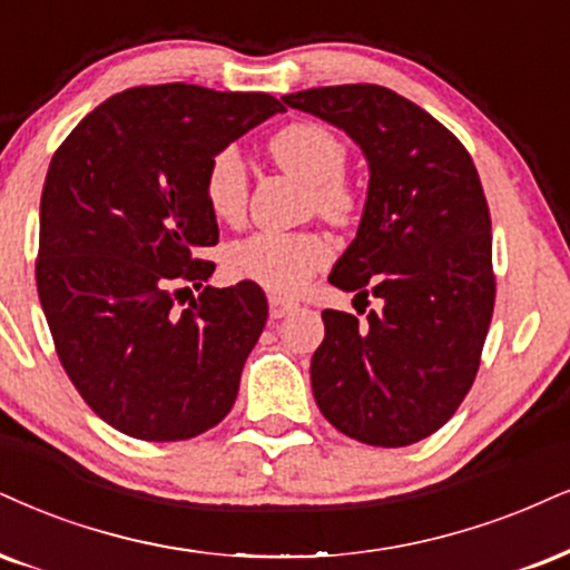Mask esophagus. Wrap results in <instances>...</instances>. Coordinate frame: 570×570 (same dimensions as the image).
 Segmentation results:
<instances>
[{
    "mask_svg": "<svg viewBox=\"0 0 570 570\" xmlns=\"http://www.w3.org/2000/svg\"><path fill=\"white\" fill-rule=\"evenodd\" d=\"M298 301L293 298H283V296H269V317L272 320H283L285 314L296 312Z\"/></svg>",
    "mask_w": 570,
    "mask_h": 570,
    "instance_id": "1",
    "label": "esophagus"
}]
</instances>
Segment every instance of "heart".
Wrapping results in <instances>:
<instances>
[{
	"instance_id": "heart-1",
	"label": "heart",
	"mask_w": 570,
	"mask_h": 570,
	"mask_svg": "<svg viewBox=\"0 0 570 570\" xmlns=\"http://www.w3.org/2000/svg\"><path fill=\"white\" fill-rule=\"evenodd\" d=\"M274 164L308 185V203L327 222L346 224L360 210V189L343 168L348 147L338 131L317 121H296L266 145ZM248 168L235 147H222L203 174V198L219 222L240 224L248 210ZM333 256L327 237L317 232H256L229 245L227 272L235 279L256 283L277 296H291L308 283Z\"/></svg>"
}]
</instances>
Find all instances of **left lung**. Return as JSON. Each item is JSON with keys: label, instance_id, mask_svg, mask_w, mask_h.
<instances>
[{"label": "left lung", "instance_id": "1", "mask_svg": "<svg viewBox=\"0 0 570 570\" xmlns=\"http://www.w3.org/2000/svg\"><path fill=\"white\" fill-rule=\"evenodd\" d=\"M283 102L338 126L370 160L360 232L330 283L356 298L372 293L383 306L367 322L322 312L314 399L348 439L417 444L468 396L494 314L491 216L479 171L444 124L377 83L306 89Z\"/></svg>", "mask_w": 570, "mask_h": 570}]
</instances>
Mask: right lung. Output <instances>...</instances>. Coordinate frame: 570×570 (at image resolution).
I'll return each mask as SVG.
<instances>
[{
    "mask_svg": "<svg viewBox=\"0 0 570 570\" xmlns=\"http://www.w3.org/2000/svg\"><path fill=\"white\" fill-rule=\"evenodd\" d=\"M283 110L264 91L131 87L55 150L39 301L70 383L131 439H193L235 404L269 306L256 283L206 285L216 264L198 250L219 243V224L203 174L214 153ZM189 286L199 298L177 309Z\"/></svg>",
    "mask_w": 570,
    "mask_h": 570,
    "instance_id": "add662e5",
    "label": "right lung"
}]
</instances>
